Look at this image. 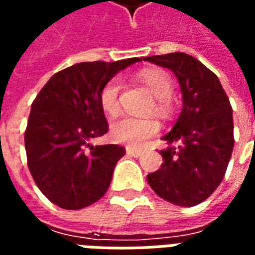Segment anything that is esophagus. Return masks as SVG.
I'll list each match as a JSON object with an SVG mask.
<instances>
[{
    "instance_id": "34e87169",
    "label": "esophagus",
    "mask_w": 255,
    "mask_h": 255,
    "mask_svg": "<svg viewBox=\"0 0 255 255\" xmlns=\"http://www.w3.org/2000/svg\"><path fill=\"white\" fill-rule=\"evenodd\" d=\"M126 151H127L128 155H132V157H140V155L143 154L140 150L133 149V147H129V146H127V147H126Z\"/></svg>"
}]
</instances>
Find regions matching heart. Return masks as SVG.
Wrapping results in <instances>:
<instances>
[{
	"label": "heart",
	"mask_w": 255,
	"mask_h": 255,
	"mask_svg": "<svg viewBox=\"0 0 255 255\" xmlns=\"http://www.w3.org/2000/svg\"><path fill=\"white\" fill-rule=\"evenodd\" d=\"M140 80L143 82L151 94L157 98L155 108L157 111L165 115L169 111V100L173 94V82L171 76L161 69H146L140 72ZM120 91L122 80L120 78L111 79L101 90V106L102 109L115 115L120 108ZM158 123L153 119H139L132 116H122L112 123V138L120 143L129 146H142V144L158 132Z\"/></svg>",
	"instance_id": "1"
}]
</instances>
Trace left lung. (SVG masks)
Returning a JSON list of instances; mask_svg holds the SVG:
<instances>
[{
	"label": "left lung",
	"mask_w": 255,
	"mask_h": 255,
	"mask_svg": "<svg viewBox=\"0 0 255 255\" xmlns=\"http://www.w3.org/2000/svg\"><path fill=\"white\" fill-rule=\"evenodd\" d=\"M176 75L183 109L164 136V162L147 175L154 192L177 206H195L208 199L224 179L234 149V119L219 78L197 58L169 53L143 58Z\"/></svg>",
	"instance_id": "8db88e82"
}]
</instances>
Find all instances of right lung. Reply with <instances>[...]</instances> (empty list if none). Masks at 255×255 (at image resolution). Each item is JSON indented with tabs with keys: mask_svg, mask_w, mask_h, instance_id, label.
<instances>
[{
	"mask_svg": "<svg viewBox=\"0 0 255 255\" xmlns=\"http://www.w3.org/2000/svg\"><path fill=\"white\" fill-rule=\"evenodd\" d=\"M142 61L79 63L54 73L32 102L24 133L27 165L42 194L60 208L97 202L111 186L119 144L93 146L108 132L101 90L119 71Z\"/></svg>",
	"mask_w": 255,
	"mask_h": 255,
	"instance_id": "add662e5",
	"label": "right lung"
}]
</instances>
